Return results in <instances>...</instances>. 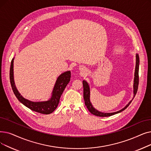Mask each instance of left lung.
<instances>
[{
	"label": "left lung",
	"instance_id": "obj_1",
	"mask_svg": "<svg viewBox=\"0 0 151 151\" xmlns=\"http://www.w3.org/2000/svg\"><path fill=\"white\" fill-rule=\"evenodd\" d=\"M136 67H135V72H134V85H133V98L135 97L137 88H138V84H139V55L136 54ZM83 97H84V103L86 106L87 107L88 110L89 112L96 116H101V117H104V116H110L114 115L116 114H119L124 110H125L128 106L129 105L131 104V102H132L133 99L129 101V103L127 105V106L124 107L123 109L122 110L117 111V112H112V113H104L101 112L96 110L95 108L92 105L91 101H90V89L88 83L86 81L83 80Z\"/></svg>",
	"mask_w": 151,
	"mask_h": 151
}]
</instances>
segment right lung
Returning <instances> with one entry per match:
<instances>
[{
	"label": "right lung",
	"mask_w": 151,
	"mask_h": 151,
	"mask_svg": "<svg viewBox=\"0 0 151 151\" xmlns=\"http://www.w3.org/2000/svg\"><path fill=\"white\" fill-rule=\"evenodd\" d=\"M14 58L12 60L10 65V80L12 90L18 100L22 103L24 106L35 112L46 115L53 112L58 106V104L60 101V98L65 88H66L67 85L70 82L71 78L70 71L64 72L57 78L50 99L43 102H32L24 99L19 93L15 86L14 77Z\"/></svg>",
	"instance_id": "add662e5"
}]
</instances>
